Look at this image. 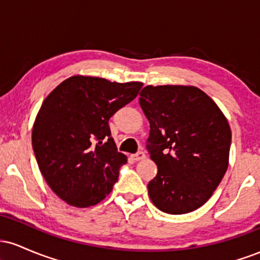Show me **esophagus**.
<instances>
[{"label": "esophagus", "mask_w": 260, "mask_h": 260, "mask_svg": "<svg viewBox=\"0 0 260 260\" xmlns=\"http://www.w3.org/2000/svg\"><path fill=\"white\" fill-rule=\"evenodd\" d=\"M132 159H133L134 161H139V160L145 159L144 151H138V153H137V154H133V155H132Z\"/></svg>", "instance_id": "1"}]
</instances>
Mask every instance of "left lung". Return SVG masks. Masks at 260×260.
I'll list each match as a JSON object with an SVG mask.
<instances>
[{
	"label": "left lung",
	"instance_id": "1",
	"mask_svg": "<svg viewBox=\"0 0 260 260\" xmlns=\"http://www.w3.org/2000/svg\"><path fill=\"white\" fill-rule=\"evenodd\" d=\"M139 95L150 123L147 149L157 166L148 184L151 202L174 215L201 208L228 170V120L196 86L148 85Z\"/></svg>",
	"mask_w": 260,
	"mask_h": 260
}]
</instances>
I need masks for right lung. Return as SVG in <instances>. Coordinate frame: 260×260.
<instances>
[{
	"instance_id": "1",
	"label": "right lung",
	"mask_w": 260,
	"mask_h": 260,
	"mask_svg": "<svg viewBox=\"0 0 260 260\" xmlns=\"http://www.w3.org/2000/svg\"><path fill=\"white\" fill-rule=\"evenodd\" d=\"M142 86L74 76L44 100L32 127V149L45 181L67 204L88 208L111 193L127 157L117 151L109 120Z\"/></svg>"
}]
</instances>
